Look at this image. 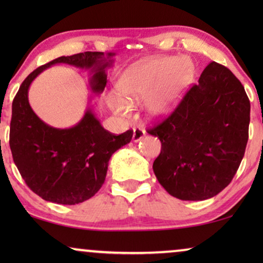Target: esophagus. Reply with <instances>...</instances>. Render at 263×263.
Here are the masks:
<instances>
[{
    "label": "esophagus",
    "mask_w": 263,
    "mask_h": 263,
    "mask_svg": "<svg viewBox=\"0 0 263 263\" xmlns=\"http://www.w3.org/2000/svg\"><path fill=\"white\" fill-rule=\"evenodd\" d=\"M146 135V130L142 128H134L133 130V141L138 142L140 140L143 139V136Z\"/></svg>",
    "instance_id": "esophagus-1"
}]
</instances>
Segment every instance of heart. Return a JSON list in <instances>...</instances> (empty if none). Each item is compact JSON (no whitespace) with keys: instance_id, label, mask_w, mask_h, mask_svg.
<instances>
[{"instance_id":"1","label":"heart","mask_w":263,"mask_h":263,"mask_svg":"<svg viewBox=\"0 0 263 263\" xmlns=\"http://www.w3.org/2000/svg\"><path fill=\"white\" fill-rule=\"evenodd\" d=\"M195 75V67L185 57H161L138 64L125 71L118 81L117 95L109 96L115 114L128 116L130 104L145 98L143 106L149 116H161L176 105Z\"/></svg>"}]
</instances>
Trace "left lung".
Returning <instances> with one entry per match:
<instances>
[{"label":"left lung","mask_w":263,"mask_h":263,"mask_svg":"<svg viewBox=\"0 0 263 263\" xmlns=\"http://www.w3.org/2000/svg\"><path fill=\"white\" fill-rule=\"evenodd\" d=\"M250 102L232 71L211 62L170 116L147 130L161 142L158 181L184 201L211 199L232 181L249 138Z\"/></svg>","instance_id":"left-lung-1"}]
</instances>
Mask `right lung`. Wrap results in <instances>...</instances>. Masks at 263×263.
<instances>
[{
    "mask_svg": "<svg viewBox=\"0 0 263 263\" xmlns=\"http://www.w3.org/2000/svg\"><path fill=\"white\" fill-rule=\"evenodd\" d=\"M112 52L92 51L61 56L32 71L13 100L9 133L13 160L28 188L45 201L77 204L91 199L105 181L111 156L130 142L133 130L111 134L92 109L74 127L53 128L32 110L30 85L46 68L64 63L91 69L89 86L99 95L106 86L105 68L112 64Z\"/></svg>",
    "mask_w": 263,
    "mask_h": 263,
    "instance_id": "add662e5",
    "label": "right lung"
}]
</instances>
